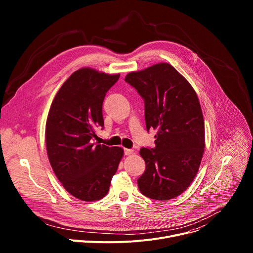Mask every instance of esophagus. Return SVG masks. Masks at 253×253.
Segmentation results:
<instances>
[{"label":"esophagus","instance_id":"34e87169","mask_svg":"<svg viewBox=\"0 0 253 253\" xmlns=\"http://www.w3.org/2000/svg\"><path fill=\"white\" fill-rule=\"evenodd\" d=\"M134 153V150L133 149H128V148H125L124 149V154L125 155H131Z\"/></svg>","mask_w":253,"mask_h":253}]
</instances>
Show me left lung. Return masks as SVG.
Masks as SVG:
<instances>
[{
	"instance_id": "1",
	"label": "left lung",
	"mask_w": 253,
	"mask_h": 253,
	"mask_svg": "<svg viewBox=\"0 0 253 253\" xmlns=\"http://www.w3.org/2000/svg\"><path fill=\"white\" fill-rule=\"evenodd\" d=\"M125 81L145 104L147 131L157 130L154 148H141L146 169L138 179L143 195L169 200L193 181L205 147L204 120L189 82L167 63L131 72Z\"/></svg>"
}]
</instances>
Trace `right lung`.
<instances>
[{
	"instance_id": "add662e5",
	"label": "right lung",
	"mask_w": 253,
	"mask_h": 253,
	"mask_svg": "<svg viewBox=\"0 0 253 253\" xmlns=\"http://www.w3.org/2000/svg\"><path fill=\"white\" fill-rule=\"evenodd\" d=\"M119 77L79 69L59 89L49 110L45 134L50 164L64 188L83 201L108 193L124 154L120 147L93 142L96 129L104 127L105 95Z\"/></svg>"
}]
</instances>
